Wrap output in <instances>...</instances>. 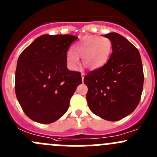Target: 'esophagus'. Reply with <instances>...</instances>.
I'll list each match as a JSON object with an SVG mask.
<instances>
[{"label":"esophagus","mask_w":157,"mask_h":157,"mask_svg":"<svg viewBox=\"0 0 157 157\" xmlns=\"http://www.w3.org/2000/svg\"><path fill=\"white\" fill-rule=\"evenodd\" d=\"M84 76H85V74H83V73H82L81 77H82V80H83V79H84Z\"/></svg>","instance_id":"1"}]
</instances>
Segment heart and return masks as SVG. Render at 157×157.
Masks as SVG:
<instances>
[{"label": "heart", "mask_w": 157, "mask_h": 157, "mask_svg": "<svg viewBox=\"0 0 157 157\" xmlns=\"http://www.w3.org/2000/svg\"><path fill=\"white\" fill-rule=\"evenodd\" d=\"M112 42L107 37L86 36L82 38L73 46V52L69 51L66 55L67 65L72 71L78 68L80 60L86 69L97 70L105 65L112 52Z\"/></svg>", "instance_id": "heart-1"}]
</instances>
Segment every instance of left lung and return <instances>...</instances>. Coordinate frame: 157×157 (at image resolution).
<instances>
[{"mask_svg": "<svg viewBox=\"0 0 157 157\" xmlns=\"http://www.w3.org/2000/svg\"><path fill=\"white\" fill-rule=\"evenodd\" d=\"M112 53L108 62L84 77L90 110L107 121L128 116L137 108L143 91L144 76L139 51L124 36L110 33Z\"/></svg>", "mask_w": 157, "mask_h": 157, "instance_id": "left-lung-1", "label": "left lung"}]
</instances>
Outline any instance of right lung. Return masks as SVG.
Listing matches in <instances>:
<instances>
[{
    "instance_id": "add662e5",
    "label": "right lung",
    "mask_w": 157,
    "mask_h": 157,
    "mask_svg": "<svg viewBox=\"0 0 157 157\" xmlns=\"http://www.w3.org/2000/svg\"><path fill=\"white\" fill-rule=\"evenodd\" d=\"M77 39L71 35H42L18 58L15 92L23 112L33 121L50 124L64 115L81 74L69 71L66 55Z\"/></svg>"
}]
</instances>
